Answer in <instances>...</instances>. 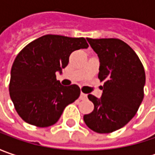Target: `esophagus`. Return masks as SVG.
Returning <instances> with one entry per match:
<instances>
[{"label":"esophagus","instance_id":"34e87169","mask_svg":"<svg viewBox=\"0 0 155 155\" xmlns=\"http://www.w3.org/2000/svg\"><path fill=\"white\" fill-rule=\"evenodd\" d=\"M87 98V95L86 94H84V93L81 92L80 94V99H82V100H84V99Z\"/></svg>","mask_w":155,"mask_h":155}]
</instances>
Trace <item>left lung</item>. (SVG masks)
<instances>
[{"mask_svg":"<svg viewBox=\"0 0 155 155\" xmlns=\"http://www.w3.org/2000/svg\"><path fill=\"white\" fill-rule=\"evenodd\" d=\"M87 40L99 58L98 78L104 84L101 98L88 95L94 110L84 116V121L97 133H111L136 114L144 97L145 71L137 54L121 39Z\"/></svg>","mask_w":155,"mask_h":155,"instance_id":"left-lung-1","label":"left lung"}]
</instances>
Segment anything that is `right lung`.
Returning <instances> with one entry per match:
<instances>
[{"instance_id":"obj_1","label":"right lung","mask_w":155,"mask_h":155,"mask_svg":"<svg viewBox=\"0 0 155 155\" xmlns=\"http://www.w3.org/2000/svg\"><path fill=\"white\" fill-rule=\"evenodd\" d=\"M88 46L84 38L47 34L19 52L11 69L9 94L22 120L39 128L51 126L79 97L80 88L63 86L56 72L68 64L72 51Z\"/></svg>"}]
</instances>
